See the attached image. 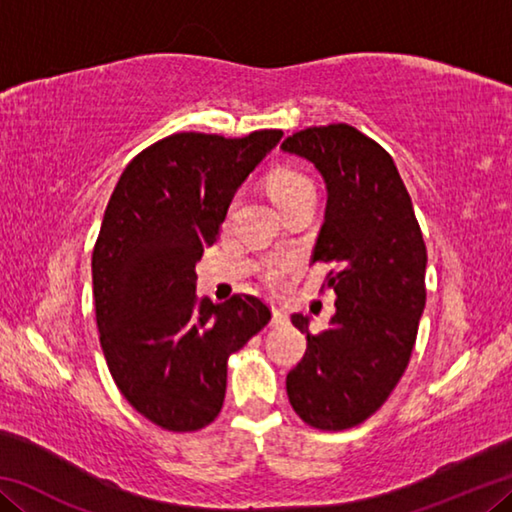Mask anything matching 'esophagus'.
I'll use <instances>...</instances> for the list:
<instances>
[{
  "label": "esophagus",
  "instance_id": "obj_1",
  "mask_svg": "<svg viewBox=\"0 0 512 512\" xmlns=\"http://www.w3.org/2000/svg\"><path fill=\"white\" fill-rule=\"evenodd\" d=\"M271 311H273V320H271L273 325H284V323H287V320H289L287 311H284V309H280V307H273Z\"/></svg>",
  "mask_w": 512,
  "mask_h": 512
}]
</instances>
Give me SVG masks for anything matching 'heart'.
<instances>
[{
	"label": "heart",
	"mask_w": 512,
	"mask_h": 512,
	"mask_svg": "<svg viewBox=\"0 0 512 512\" xmlns=\"http://www.w3.org/2000/svg\"><path fill=\"white\" fill-rule=\"evenodd\" d=\"M268 194H271L273 203L280 207V210H287V207L302 203V201H314L316 198V187L311 183L302 171L296 169H275L266 180ZM296 262L293 259H271L262 268V275L266 282L280 284L284 277L293 273Z\"/></svg>",
	"instance_id": "1"
}]
</instances>
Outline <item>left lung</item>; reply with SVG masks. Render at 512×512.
<instances>
[{"label": "left lung", "mask_w": 512, "mask_h": 512, "mask_svg": "<svg viewBox=\"0 0 512 512\" xmlns=\"http://www.w3.org/2000/svg\"><path fill=\"white\" fill-rule=\"evenodd\" d=\"M282 151L325 180V221L311 259L334 266L325 289L336 293L325 332L311 334L309 316H291L307 334V352L287 375V395L311 427L350 429L388 400L409 366L427 300V248L393 158L357 128H307Z\"/></svg>", "instance_id": "obj_1"}]
</instances>
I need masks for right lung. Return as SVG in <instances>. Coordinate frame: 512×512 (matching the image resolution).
<instances>
[{"mask_svg":"<svg viewBox=\"0 0 512 512\" xmlns=\"http://www.w3.org/2000/svg\"><path fill=\"white\" fill-rule=\"evenodd\" d=\"M280 140L176 133L135 155L110 196L92 253L101 350L121 395L162 429L207 427L223 406L228 357L271 320L255 296L198 298L196 264Z\"/></svg>","mask_w":512,"mask_h":512,"instance_id":"obj_1","label":"right lung"}]
</instances>
